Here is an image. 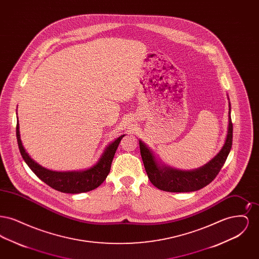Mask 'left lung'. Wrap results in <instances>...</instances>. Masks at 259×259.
Segmentation results:
<instances>
[{
    "label": "left lung",
    "mask_w": 259,
    "mask_h": 259,
    "mask_svg": "<svg viewBox=\"0 0 259 259\" xmlns=\"http://www.w3.org/2000/svg\"><path fill=\"white\" fill-rule=\"evenodd\" d=\"M230 107L229 102L228 130L223 147L211 160L195 170L182 171L161 165L152 151L142 141H139L141 155L150 183L158 189L169 192L196 191L211 183L224 165L232 147L233 124L231 121Z\"/></svg>",
    "instance_id": "8db88e82"
}]
</instances>
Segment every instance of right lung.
<instances>
[{
  "instance_id": "1",
  "label": "right lung",
  "mask_w": 259,
  "mask_h": 259,
  "mask_svg": "<svg viewBox=\"0 0 259 259\" xmlns=\"http://www.w3.org/2000/svg\"><path fill=\"white\" fill-rule=\"evenodd\" d=\"M124 136L125 135L118 137L115 141H113L107 147L101 158L93 167L84 171L56 172L44 168L42 166L37 164L36 161L33 160L31 156L26 152L20 139L18 118L16 124V138L18 148L29 168L35 172V175L38 179H40L47 185H50L53 189L64 193L72 194L93 190L97 188L99 185L103 184V182L106 180L110 172L113 156Z\"/></svg>"
}]
</instances>
